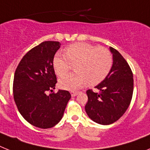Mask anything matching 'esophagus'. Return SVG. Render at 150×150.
I'll list each match as a JSON object with an SVG mask.
<instances>
[{
    "instance_id": "esophagus-1",
    "label": "esophagus",
    "mask_w": 150,
    "mask_h": 150,
    "mask_svg": "<svg viewBox=\"0 0 150 150\" xmlns=\"http://www.w3.org/2000/svg\"><path fill=\"white\" fill-rule=\"evenodd\" d=\"M70 94H71L72 96H75L78 94V92L77 91H71V92H70Z\"/></svg>"
}]
</instances>
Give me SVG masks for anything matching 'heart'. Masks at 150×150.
<instances>
[{
	"label": "heart",
	"instance_id": "heart-1",
	"mask_svg": "<svg viewBox=\"0 0 150 150\" xmlns=\"http://www.w3.org/2000/svg\"><path fill=\"white\" fill-rule=\"evenodd\" d=\"M53 64L59 76L75 65L76 73L63 76L59 81L62 89L74 90L88 83L94 86L104 80L112 68V57L106 48L80 42L68 46L66 55L57 53L54 56Z\"/></svg>",
	"mask_w": 150,
	"mask_h": 150
}]
</instances>
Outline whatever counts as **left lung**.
Segmentation results:
<instances>
[{"mask_svg":"<svg viewBox=\"0 0 150 150\" xmlns=\"http://www.w3.org/2000/svg\"><path fill=\"white\" fill-rule=\"evenodd\" d=\"M112 66L104 80L96 86L99 93L86 90L88 101L85 110L92 120L109 125L117 121L130 104L133 93V76L130 67L119 51L110 47Z\"/></svg>","mask_w":150,"mask_h":150,"instance_id":"1","label":"left lung"}]
</instances>
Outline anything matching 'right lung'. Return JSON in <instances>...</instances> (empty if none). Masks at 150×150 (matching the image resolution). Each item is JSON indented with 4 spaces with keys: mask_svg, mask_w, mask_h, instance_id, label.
<instances>
[{
    "mask_svg": "<svg viewBox=\"0 0 150 150\" xmlns=\"http://www.w3.org/2000/svg\"><path fill=\"white\" fill-rule=\"evenodd\" d=\"M60 47L58 41L42 42L23 56L14 74L13 93L17 109L26 120L38 128L57 124L71 97L67 90L53 92L57 82L53 60Z\"/></svg>",
    "mask_w": 150,
    "mask_h": 150,
    "instance_id": "1",
    "label": "right lung"
}]
</instances>
